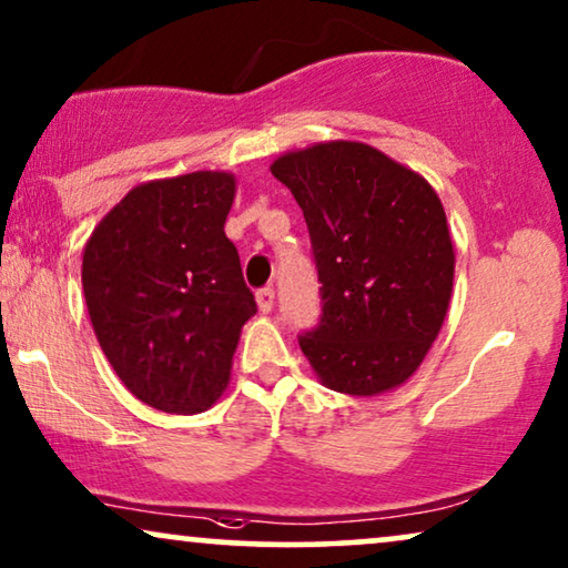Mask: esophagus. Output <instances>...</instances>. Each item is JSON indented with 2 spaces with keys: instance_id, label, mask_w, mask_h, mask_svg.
Returning <instances> with one entry per match:
<instances>
[{
  "instance_id": "obj_1",
  "label": "esophagus",
  "mask_w": 568,
  "mask_h": 568,
  "mask_svg": "<svg viewBox=\"0 0 568 568\" xmlns=\"http://www.w3.org/2000/svg\"><path fill=\"white\" fill-rule=\"evenodd\" d=\"M256 306H260V312H272V306H275V288H270V285H264V288L256 291Z\"/></svg>"
}]
</instances>
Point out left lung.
Here are the masks:
<instances>
[{"label": "left lung", "mask_w": 568, "mask_h": 568, "mask_svg": "<svg viewBox=\"0 0 568 568\" xmlns=\"http://www.w3.org/2000/svg\"><path fill=\"white\" fill-rule=\"evenodd\" d=\"M304 210L322 288L298 345L320 379L379 395L426 358L447 316L455 248L426 179L361 142H324L272 163Z\"/></svg>", "instance_id": "left-lung-1"}]
</instances>
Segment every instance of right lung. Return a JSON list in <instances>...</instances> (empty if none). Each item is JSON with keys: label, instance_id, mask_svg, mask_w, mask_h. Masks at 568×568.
I'll return each mask as SVG.
<instances>
[{"label": "right lung", "instance_id": "add662e5", "mask_svg": "<svg viewBox=\"0 0 568 568\" xmlns=\"http://www.w3.org/2000/svg\"><path fill=\"white\" fill-rule=\"evenodd\" d=\"M231 173L196 171L134 186L82 254L95 337L124 387L163 413H200L221 395L254 293L223 225Z\"/></svg>", "mask_w": 568, "mask_h": 568}]
</instances>
